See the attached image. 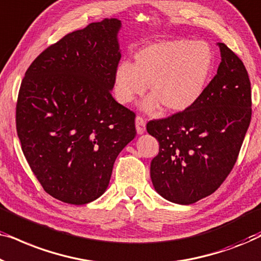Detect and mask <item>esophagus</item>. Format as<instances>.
Wrapping results in <instances>:
<instances>
[{"mask_svg":"<svg viewBox=\"0 0 261 261\" xmlns=\"http://www.w3.org/2000/svg\"><path fill=\"white\" fill-rule=\"evenodd\" d=\"M135 127H137V133L139 135L144 134V132L146 129V122L145 120L142 119L140 116H137L135 117Z\"/></svg>","mask_w":261,"mask_h":261,"instance_id":"obj_1","label":"esophagus"}]
</instances>
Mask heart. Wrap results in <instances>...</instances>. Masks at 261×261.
I'll list each match as a JSON object with an SVG mask.
<instances>
[{
	"label": "heart",
	"mask_w": 261,
	"mask_h": 261,
	"mask_svg": "<svg viewBox=\"0 0 261 261\" xmlns=\"http://www.w3.org/2000/svg\"><path fill=\"white\" fill-rule=\"evenodd\" d=\"M213 55L203 41L163 40L145 46L134 55L133 65L121 63L114 74L115 96L127 105L144 94L148 84L151 96L141 109L154 113L160 107L180 113L201 97L212 70Z\"/></svg>",
	"instance_id": "obj_1"
}]
</instances>
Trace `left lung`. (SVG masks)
Listing matches in <instances>:
<instances>
[{
	"label": "left lung",
	"instance_id": "8db88e82",
	"mask_svg": "<svg viewBox=\"0 0 261 261\" xmlns=\"http://www.w3.org/2000/svg\"><path fill=\"white\" fill-rule=\"evenodd\" d=\"M216 76L190 108L149 121L159 142L151 162L154 190L167 201L189 205L216 191L233 169L252 116L251 82L244 63L217 42Z\"/></svg>",
	"mask_w": 261,
	"mask_h": 261
}]
</instances>
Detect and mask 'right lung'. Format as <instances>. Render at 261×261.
I'll use <instances>...</instances> for the list:
<instances>
[{
    "label": "right lung",
    "mask_w": 261,
    "mask_h": 261,
    "mask_svg": "<svg viewBox=\"0 0 261 261\" xmlns=\"http://www.w3.org/2000/svg\"><path fill=\"white\" fill-rule=\"evenodd\" d=\"M121 27L112 17L65 35L21 83V148L44 190L64 203L87 204L105 194L117 155L137 135L135 114L112 96Z\"/></svg>",
    "instance_id": "1"
}]
</instances>
